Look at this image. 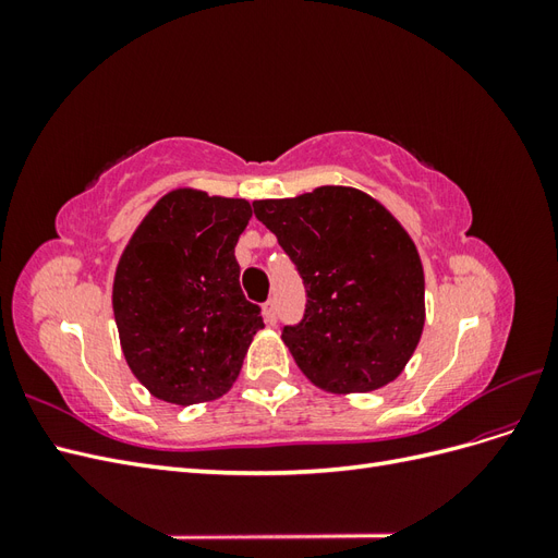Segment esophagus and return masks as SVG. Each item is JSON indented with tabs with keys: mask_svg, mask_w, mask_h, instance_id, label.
<instances>
[{
	"mask_svg": "<svg viewBox=\"0 0 558 558\" xmlns=\"http://www.w3.org/2000/svg\"><path fill=\"white\" fill-rule=\"evenodd\" d=\"M263 316H265V324L267 326H275L277 324V302L275 300H267L263 305Z\"/></svg>",
	"mask_w": 558,
	"mask_h": 558,
	"instance_id": "esophagus-1",
	"label": "esophagus"
}]
</instances>
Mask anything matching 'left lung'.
Instances as JSON below:
<instances>
[{"instance_id":"obj_1","label":"left lung","mask_w":558,"mask_h":558,"mask_svg":"<svg viewBox=\"0 0 558 558\" xmlns=\"http://www.w3.org/2000/svg\"><path fill=\"white\" fill-rule=\"evenodd\" d=\"M307 289L305 318L281 340L328 393H369L410 363L426 324L424 265L381 202L351 185L256 199Z\"/></svg>"}]
</instances>
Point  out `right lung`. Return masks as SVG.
<instances>
[{"label":"right lung","instance_id":"1","mask_svg":"<svg viewBox=\"0 0 558 558\" xmlns=\"http://www.w3.org/2000/svg\"><path fill=\"white\" fill-rule=\"evenodd\" d=\"M248 221L242 197L177 189L132 232L111 305L123 356L154 398L183 408L209 402L240 377L265 326L240 289L234 258Z\"/></svg>","mask_w":558,"mask_h":558}]
</instances>
